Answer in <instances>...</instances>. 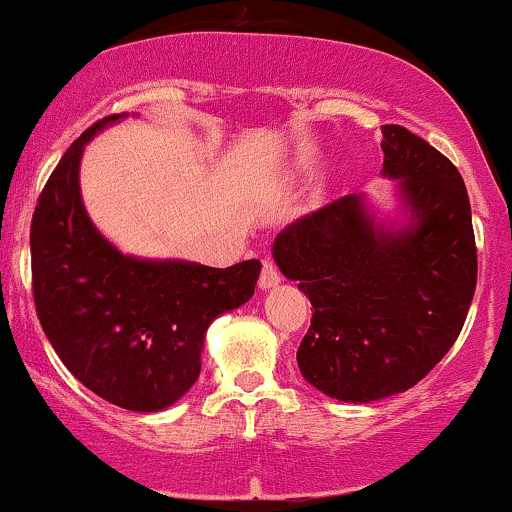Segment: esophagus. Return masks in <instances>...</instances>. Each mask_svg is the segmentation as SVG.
<instances>
[{"mask_svg": "<svg viewBox=\"0 0 512 512\" xmlns=\"http://www.w3.org/2000/svg\"><path fill=\"white\" fill-rule=\"evenodd\" d=\"M281 283V274L276 269V264L272 260H264L262 262V274H260V288L262 291H272Z\"/></svg>", "mask_w": 512, "mask_h": 512, "instance_id": "esophagus-1", "label": "esophagus"}]
</instances>
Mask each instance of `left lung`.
<instances>
[{"label": "left lung", "instance_id": "1", "mask_svg": "<svg viewBox=\"0 0 512 512\" xmlns=\"http://www.w3.org/2000/svg\"><path fill=\"white\" fill-rule=\"evenodd\" d=\"M381 133L398 217L379 219L353 193L288 224L272 245L281 274L315 307L300 372L343 403L396 396L427 377L463 329L477 286L460 171L408 128Z\"/></svg>", "mask_w": 512, "mask_h": 512}]
</instances>
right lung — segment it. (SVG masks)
<instances>
[{
  "label": "right lung",
  "mask_w": 512,
  "mask_h": 512,
  "mask_svg": "<svg viewBox=\"0 0 512 512\" xmlns=\"http://www.w3.org/2000/svg\"><path fill=\"white\" fill-rule=\"evenodd\" d=\"M97 121L61 157L30 226L33 295L47 341L85 389L133 412H159L200 377L209 324L245 305L260 260L214 269L123 255L97 231L80 195V159Z\"/></svg>",
  "instance_id": "obj_1"
}]
</instances>
